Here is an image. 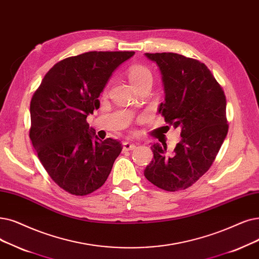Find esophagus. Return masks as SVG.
<instances>
[{
  "instance_id": "obj_1",
  "label": "esophagus",
  "mask_w": 259,
  "mask_h": 259,
  "mask_svg": "<svg viewBox=\"0 0 259 259\" xmlns=\"http://www.w3.org/2000/svg\"><path fill=\"white\" fill-rule=\"evenodd\" d=\"M137 146L132 144V143H129V142H125L122 144V150L123 151H129V150H133L134 148H136Z\"/></svg>"
}]
</instances>
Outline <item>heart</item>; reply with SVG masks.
I'll use <instances>...</instances> for the list:
<instances>
[{
  "instance_id": "obj_1",
  "label": "heart",
  "mask_w": 259,
  "mask_h": 259,
  "mask_svg": "<svg viewBox=\"0 0 259 259\" xmlns=\"http://www.w3.org/2000/svg\"><path fill=\"white\" fill-rule=\"evenodd\" d=\"M128 78L134 88H139L143 83L152 82V74L147 66L143 64H133L128 69Z\"/></svg>"
}]
</instances>
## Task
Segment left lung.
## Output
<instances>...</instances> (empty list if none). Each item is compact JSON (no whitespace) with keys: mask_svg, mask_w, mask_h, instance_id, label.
<instances>
[{"mask_svg":"<svg viewBox=\"0 0 259 259\" xmlns=\"http://www.w3.org/2000/svg\"><path fill=\"white\" fill-rule=\"evenodd\" d=\"M145 55L162 73L165 103L159 112L181 129L182 140L171 153L166 145H152L153 159L144 175L159 188L178 192L195 184L216 159L229 130L226 95L199 60L175 53Z\"/></svg>","mask_w":259,"mask_h":259,"instance_id":"1","label":"left lung"}]
</instances>
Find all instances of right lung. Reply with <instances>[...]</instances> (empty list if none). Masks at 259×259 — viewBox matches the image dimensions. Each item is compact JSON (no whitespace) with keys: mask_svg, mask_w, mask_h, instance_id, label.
I'll use <instances>...</instances> for the list:
<instances>
[{"mask_svg":"<svg viewBox=\"0 0 259 259\" xmlns=\"http://www.w3.org/2000/svg\"><path fill=\"white\" fill-rule=\"evenodd\" d=\"M133 55L88 52L65 58L46 74L31 97L32 146L53 181L67 193L87 196L102 187L122 149L110 138L93 141L87 116L99 108L97 98L113 71Z\"/></svg>","mask_w":259,"mask_h":259,"instance_id":"obj_1","label":"right lung"}]
</instances>
